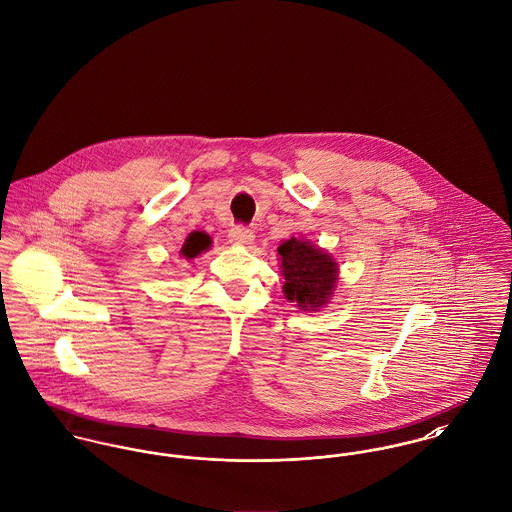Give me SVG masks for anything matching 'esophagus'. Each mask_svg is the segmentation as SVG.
Here are the masks:
<instances>
[{
  "label": "esophagus",
  "instance_id": "obj_1",
  "mask_svg": "<svg viewBox=\"0 0 512 512\" xmlns=\"http://www.w3.org/2000/svg\"><path fill=\"white\" fill-rule=\"evenodd\" d=\"M228 236H230V241H232V243H236V245H249V243H253V239H255L253 230L243 228V226H236V228H232Z\"/></svg>",
  "mask_w": 512,
  "mask_h": 512
}]
</instances>
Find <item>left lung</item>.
Returning a JSON list of instances; mask_svg holds the SVG:
<instances>
[{"label": "left lung", "instance_id": "left-lung-1", "mask_svg": "<svg viewBox=\"0 0 512 512\" xmlns=\"http://www.w3.org/2000/svg\"><path fill=\"white\" fill-rule=\"evenodd\" d=\"M282 292L288 302H296L302 312L325 308L339 280L335 259L312 241L290 237L278 245Z\"/></svg>", "mask_w": 512, "mask_h": 512}]
</instances>
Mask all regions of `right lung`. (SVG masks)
<instances>
[{"instance_id": "add662e5", "label": "right lung", "mask_w": 512, "mask_h": 512, "mask_svg": "<svg viewBox=\"0 0 512 512\" xmlns=\"http://www.w3.org/2000/svg\"><path fill=\"white\" fill-rule=\"evenodd\" d=\"M210 243H212V239H210L208 234H204V232H191L189 237L185 239L183 247H181V255L185 259H195L202 251L210 249Z\"/></svg>"}]
</instances>
